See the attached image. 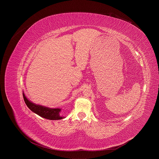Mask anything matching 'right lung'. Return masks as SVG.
I'll return each mask as SVG.
<instances>
[{
	"instance_id": "1",
	"label": "right lung",
	"mask_w": 159,
	"mask_h": 159,
	"mask_svg": "<svg viewBox=\"0 0 159 159\" xmlns=\"http://www.w3.org/2000/svg\"><path fill=\"white\" fill-rule=\"evenodd\" d=\"M23 98L26 104L30 108V109L34 112V113H36L38 115L40 116L41 117L50 120H58L63 118V117H61L60 115V112L61 111L60 109H52L48 108L47 107H44L43 106L35 104L30 101L26 98L24 94Z\"/></svg>"
}]
</instances>
